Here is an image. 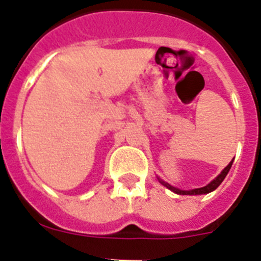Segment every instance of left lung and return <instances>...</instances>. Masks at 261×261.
<instances>
[{
  "label": "left lung",
  "mask_w": 261,
  "mask_h": 261,
  "mask_svg": "<svg viewBox=\"0 0 261 261\" xmlns=\"http://www.w3.org/2000/svg\"><path fill=\"white\" fill-rule=\"evenodd\" d=\"M232 161H234V159H232ZM232 161L229 163V165L226 166L225 168H223V171L221 172V174L218 175V176H217L216 179H214V180H212L211 183L208 184V186L202 187V188H196V190H192V191H181V190H179V188H175V187L170 186V184H168V183H165V181H163L162 179H159V177H158V180L161 181V183H162L163 186L167 187L168 190H171L172 192L177 193V195H202V193H209V192H212V191L216 190L217 187H218L221 183H222L223 179H225L226 175H227V172H229L230 168H231Z\"/></svg>",
  "instance_id": "1"
}]
</instances>
